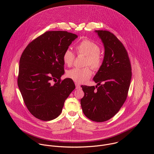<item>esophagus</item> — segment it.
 I'll return each mask as SVG.
<instances>
[{
    "instance_id": "obj_1",
    "label": "esophagus",
    "mask_w": 154,
    "mask_h": 154,
    "mask_svg": "<svg viewBox=\"0 0 154 154\" xmlns=\"http://www.w3.org/2000/svg\"><path fill=\"white\" fill-rule=\"evenodd\" d=\"M75 87H76V89H80V85L79 83H75Z\"/></svg>"
}]
</instances>
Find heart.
Wrapping results in <instances>:
<instances>
[{"label": "heart", "instance_id": "1", "mask_svg": "<svg viewBox=\"0 0 154 154\" xmlns=\"http://www.w3.org/2000/svg\"><path fill=\"white\" fill-rule=\"evenodd\" d=\"M77 53L86 56L85 65H90L94 69H98L103 64V57L100 54V47L95 42L85 39L75 47ZM74 54L70 49H66L63 54V61L65 64L70 66L74 59ZM92 72L89 67L83 68H74L67 72V76L75 82L82 83L88 80Z\"/></svg>", "mask_w": 154, "mask_h": 154}]
</instances>
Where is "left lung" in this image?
<instances>
[{
  "instance_id": "1",
  "label": "left lung",
  "mask_w": 154,
  "mask_h": 154,
  "mask_svg": "<svg viewBox=\"0 0 154 154\" xmlns=\"http://www.w3.org/2000/svg\"><path fill=\"white\" fill-rule=\"evenodd\" d=\"M95 32L103 43L104 56L93 79L97 85L81 86L85 95L80 103L88 118L101 122L113 117L125 103L132 74L128 55L122 43L109 31Z\"/></svg>"
}]
</instances>
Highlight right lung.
Here are the masks:
<instances>
[{"label":"right lung","mask_w":154,"mask_h":154,"mask_svg":"<svg viewBox=\"0 0 154 154\" xmlns=\"http://www.w3.org/2000/svg\"><path fill=\"white\" fill-rule=\"evenodd\" d=\"M77 37L66 31H48L29 43L21 54L18 86L27 109L37 119L58 117L75 88L71 79L61 81L60 77L65 73L63 53Z\"/></svg>","instance_id":"add662e5"}]
</instances>
